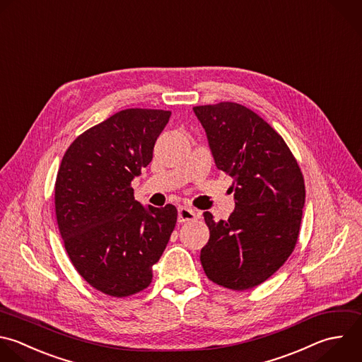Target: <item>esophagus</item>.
Here are the masks:
<instances>
[{
  "label": "esophagus",
  "mask_w": 362,
  "mask_h": 362,
  "mask_svg": "<svg viewBox=\"0 0 362 362\" xmlns=\"http://www.w3.org/2000/svg\"><path fill=\"white\" fill-rule=\"evenodd\" d=\"M197 212L192 208L188 206H180L178 208V221L180 222H187V221H194L197 219Z\"/></svg>",
  "instance_id": "obj_1"
}]
</instances>
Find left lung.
<instances>
[{"instance_id":"obj_1","label":"left lung","mask_w":362,"mask_h":362,"mask_svg":"<svg viewBox=\"0 0 362 362\" xmlns=\"http://www.w3.org/2000/svg\"><path fill=\"white\" fill-rule=\"evenodd\" d=\"M218 170L233 178L235 209L228 221L205 212L209 240L201 249L214 283L247 290L283 266L300 230L303 174L281 136L250 109L222 102L194 107Z\"/></svg>"}]
</instances>
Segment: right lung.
Returning <instances> with one entry per match:
<instances>
[{
    "mask_svg": "<svg viewBox=\"0 0 362 362\" xmlns=\"http://www.w3.org/2000/svg\"><path fill=\"white\" fill-rule=\"evenodd\" d=\"M171 112L126 109L81 134L55 184V211L71 262L96 290L127 297L148 287L177 208L143 206L132 181L153 160Z\"/></svg>",
    "mask_w": 362,
    "mask_h": 362,
    "instance_id": "right-lung-1",
    "label": "right lung"
}]
</instances>
